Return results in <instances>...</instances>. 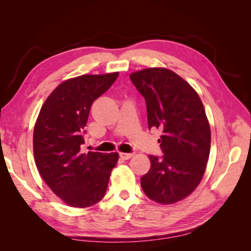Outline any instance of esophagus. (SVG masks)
<instances>
[{
  "label": "esophagus",
  "instance_id": "obj_1",
  "mask_svg": "<svg viewBox=\"0 0 251 251\" xmlns=\"http://www.w3.org/2000/svg\"><path fill=\"white\" fill-rule=\"evenodd\" d=\"M133 153H119V156L121 159H124V160H127V159H130L133 157Z\"/></svg>",
  "mask_w": 251,
  "mask_h": 251
}]
</instances>
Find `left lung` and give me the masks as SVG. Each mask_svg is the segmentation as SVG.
Here are the masks:
<instances>
[{
	"label": "left lung",
	"mask_w": 251,
	"mask_h": 251,
	"mask_svg": "<svg viewBox=\"0 0 251 251\" xmlns=\"http://www.w3.org/2000/svg\"><path fill=\"white\" fill-rule=\"evenodd\" d=\"M147 103L149 128L162 132L163 156L149 155L150 171L141 177L143 192L160 204H174L191 195L202 180L210 151V126L195 89L165 68L131 73Z\"/></svg>",
	"instance_id": "left-lung-1"
}]
</instances>
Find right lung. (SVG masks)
<instances>
[{
	"instance_id": "right-lung-1",
	"label": "right lung",
	"mask_w": 251,
	"mask_h": 251,
	"mask_svg": "<svg viewBox=\"0 0 251 251\" xmlns=\"http://www.w3.org/2000/svg\"><path fill=\"white\" fill-rule=\"evenodd\" d=\"M119 72L80 75L63 81L47 97L33 130L36 168L51 191L72 207L100 202L107 192L118 153H82L83 133L93 101Z\"/></svg>"
}]
</instances>
